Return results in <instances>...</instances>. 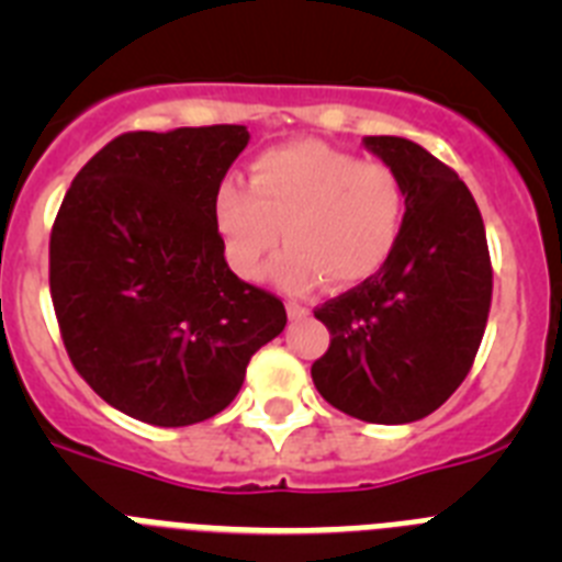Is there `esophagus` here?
I'll use <instances>...</instances> for the list:
<instances>
[{
	"instance_id": "obj_1",
	"label": "esophagus",
	"mask_w": 562,
	"mask_h": 562,
	"mask_svg": "<svg viewBox=\"0 0 562 562\" xmlns=\"http://www.w3.org/2000/svg\"><path fill=\"white\" fill-rule=\"evenodd\" d=\"M286 315H290V321H304V317L310 315V310L301 304H295V301H290V304H286Z\"/></svg>"
}]
</instances>
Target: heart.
<instances>
[{
  "instance_id": "heart-1",
  "label": "heart",
  "mask_w": 562,
  "mask_h": 562,
  "mask_svg": "<svg viewBox=\"0 0 562 562\" xmlns=\"http://www.w3.org/2000/svg\"><path fill=\"white\" fill-rule=\"evenodd\" d=\"M213 222L233 272L261 276L272 261L278 290L304 295L321 281L355 286L385 267L405 222V188L382 162L317 140L267 148L250 162V188L225 180L213 193Z\"/></svg>"
}]
</instances>
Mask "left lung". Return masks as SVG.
Masks as SVG:
<instances>
[{
  "instance_id": "obj_1",
  "label": "left lung",
  "mask_w": 562,
  "mask_h": 562,
  "mask_svg": "<svg viewBox=\"0 0 562 562\" xmlns=\"http://www.w3.org/2000/svg\"><path fill=\"white\" fill-rule=\"evenodd\" d=\"M405 188L400 241L380 272L315 317L331 342L312 362L329 405L374 425L434 414L467 376L484 337L493 267L473 193L405 137H362Z\"/></svg>"
}]
</instances>
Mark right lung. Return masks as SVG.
Listing matches in <instances>:
<instances>
[{
    "label": "right lung",
    "instance_id": "1",
    "mask_svg": "<svg viewBox=\"0 0 562 562\" xmlns=\"http://www.w3.org/2000/svg\"><path fill=\"white\" fill-rule=\"evenodd\" d=\"M247 126L128 132L78 171L49 236L64 346L103 402L157 428L211 419L286 326L225 261L213 193Z\"/></svg>",
    "mask_w": 562,
    "mask_h": 562
}]
</instances>
